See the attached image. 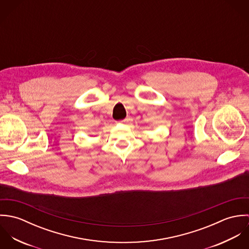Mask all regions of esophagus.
<instances>
[{"label": "esophagus", "mask_w": 249, "mask_h": 249, "mask_svg": "<svg viewBox=\"0 0 249 249\" xmlns=\"http://www.w3.org/2000/svg\"><path fill=\"white\" fill-rule=\"evenodd\" d=\"M128 122V119H124V120H123V121H120V122H118L119 124H125V123H127Z\"/></svg>", "instance_id": "1"}]
</instances>
